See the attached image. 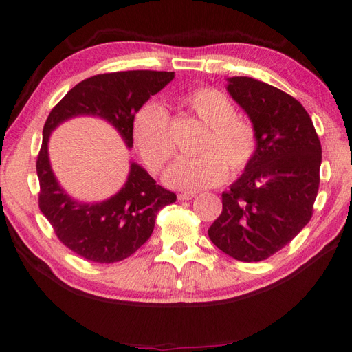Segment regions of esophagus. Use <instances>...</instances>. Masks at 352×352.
<instances>
[{"mask_svg":"<svg viewBox=\"0 0 352 352\" xmlns=\"http://www.w3.org/2000/svg\"><path fill=\"white\" fill-rule=\"evenodd\" d=\"M195 196H196V193H179L178 199L179 201H190L195 198Z\"/></svg>","mask_w":352,"mask_h":352,"instance_id":"obj_1","label":"esophagus"}]
</instances>
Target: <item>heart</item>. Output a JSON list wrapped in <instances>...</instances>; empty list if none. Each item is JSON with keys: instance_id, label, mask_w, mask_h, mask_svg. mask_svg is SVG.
<instances>
[{"instance_id": "obj_1", "label": "heart", "mask_w": 352, "mask_h": 352, "mask_svg": "<svg viewBox=\"0 0 352 352\" xmlns=\"http://www.w3.org/2000/svg\"><path fill=\"white\" fill-rule=\"evenodd\" d=\"M186 108L210 126L201 145V156L178 159L170 165L165 183L173 189L198 192L222 184L232 174H240L252 162L258 148L256 132L250 122L236 118V109L228 97L210 87L189 89L179 97ZM133 141L142 159L159 170L173 157L169 116L159 103L148 102L133 118Z\"/></svg>"}]
</instances>
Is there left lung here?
I'll list each match as a JSON object with an SVG mask.
<instances>
[{
    "instance_id": "obj_1",
    "label": "left lung",
    "mask_w": 352,
    "mask_h": 352,
    "mask_svg": "<svg viewBox=\"0 0 352 352\" xmlns=\"http://www.w3.org/2000/svg\"><path fill=\"white\" fill-rule=\"evenodd\" d=\"M226 89L249 116L258 148L222 193V214L208 236L234 259L258 263L287 246L312 217L321 142L303 104L282 89L248 76L228 78Z\"/></svg>"
}]
</instances>
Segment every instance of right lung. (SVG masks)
<instances>
[{"label":"right lung","instance_id":"1","mask_svg":"<svg viewBox=\"0 0 352 352\" xmlns=\"http://www.w3.org/2000/svg\"><path fill=\"white\" fill-rule=\"evenodd\" d=\"M174 79V72L129 70L96 75L73 87L49 113L37 156L38 207L58 240L76 255L99 264L129 258L153 234L159 211L177 195L156 184L144 168L130 163L121 190L102 202H79L63 190L52 173L47 142L52 130L79 116L99 117L117 129L133 146L138 109Z\"/></svg>","mask_w":352,"mask_h":352}]
</instances>
